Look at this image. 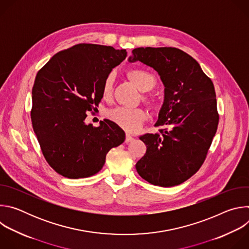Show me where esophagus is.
Returning <instances> with one entry per match:
<instances>
[{
	"label": "esophagus",
	"mask_w": 249,
	"mask_h": 249,
	"mask_svg": "<svg viewBox=\"0 0 249 249\" xmlns=\"http://www.w3.org/2000/svg\"><path fill=\"white\" fill-rule=\"evenodd\" d=\"M134 140V138L129 135V134H126V139H125V143H130V142H132Z\"/></svg>",
	"instance_id": "34e87169"
}]
</instances>
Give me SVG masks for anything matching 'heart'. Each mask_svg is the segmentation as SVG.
<instances>
[{
	"mask_svg": "<svg viewBox=\"0 0 249 249\" xmlns=\"http://www.w3.org/2000/svg\"><path fill=\"white\" fill-rule=\"evenodd\" d=\"M128 76L136 87L143 92L152 90L157 84V80L153 74L143 69H132L128 72ZM115 82V74L110 72L105 77L101 89L103 97H109L112 94L113 86ZM145 100L149 104H154V99L145 97ZM108 118L117 124L122 129L128 132H134L138 130L147 118L146 112L142 108H128V107H116L107 113Z\"/></svg>",
	"mask_w": 249,
	"mask_h": 249,
	"instance_id": "heart-1",
	"label": "heart"
}]
</instances>
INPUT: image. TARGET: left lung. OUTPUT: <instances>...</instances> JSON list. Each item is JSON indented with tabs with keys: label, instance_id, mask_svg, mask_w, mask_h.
<instances>
[{
	"label": "left lung",
	"instance_id": "obj_1",
	"mask_svg": "<svg viewBox=\"0 0 249 249\" xmlns=\"http://www.w3.org/2000/svg\"><path fill=\"white\" fill-rule=\"evenodd\" d=\"M129 63L156 70L164 86V100L156 127L160 133L139 137L147 146L136 163L139 175L151 184L178 185L197 172L205 160L218 124L215 88L199 63L173 47H140Z\"/></svg>",
	"mask_w": 249,
	"mask_h": 249
}]
</instances>
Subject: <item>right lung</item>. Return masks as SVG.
<instances>
[{
  "label": "right lung",
  "mask_w": 249,
  "mask_h": 249,
  "mask_svg": "<svg viewBox=\"0 0 249 249\" xmlns=\"http://www.w3.org/2000/svg\"><path fill=\"white\" fill-rule=\"evenodd\" d=\"M126 56L125 49L78 44L55 54L35 78L33 131L47 162L67 178L97 173L110 149L125 141L114 122L104 119L93 127L85 119L102 98L105 77Z\"/></svg>",
  "instance_id": "obj_1"
}]
</instances>
